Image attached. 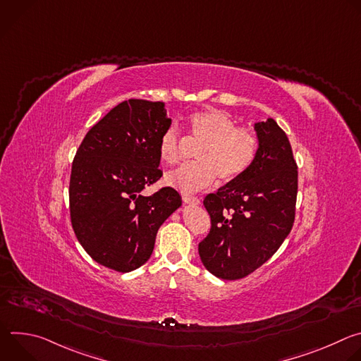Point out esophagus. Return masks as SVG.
Wrapping results in <instances>:
<instances>
[{"label": "esophagus", "mask_w": 361, "mask_h": 361, "mask_svg": "<svg viewBox=\"0 0 361 361\" xmlns=\"http://www.w3.org/2000/svg\"><path fill=\"white\" fill-rule=\"evenodd\" d=\"M183 200L184 202L187 204H191V205H198L200 204V200L197 197H191V195H183Z\"/></svg>", "instance_id": "1"}]
</instances>
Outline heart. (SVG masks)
<instances>
[{
    "instance_id": "b5f03b06",
    "label": "heart",
    "mask_w": 361,
    "mask_h": 361,
    "mask_svg": "<svg viewBox=\"0 0 361 361\" xmlns=\"http://www.w3.org/2000/svg\"><path fill=\"white\" fill-rule=\"evenodd\" d=\"M191 138L201 144L195 152L197 163L184 164L166 176V183L183 192H195L212 185L217 176L234 181L251 166L257 141L247 127H237L235 120L223 110H204L190 117ZM184 148L177 127L167 128L159 141L160 159L176 164Z\"/></svg>"
}]
</instances>
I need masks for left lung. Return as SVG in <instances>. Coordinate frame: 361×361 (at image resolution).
Wrapping results in <instances>:
<instances>
[{
    "label": "left lung",
    "instance_id": "1",
    "mask_svg": "<svg viewBox=\"0 0 361 361\" xmlns=\"http://www.w3.org/2000/svg\"><path fill=\"white\" fill-rule=\"evenodd\" d=\"M259 148L247 171L204 198L212 219L198 244L212 274L238 280L263 266L290 234L295 217L297 164L286 133L269 118L255 123Z\"/></svg>",
    "mask_w": 361,
    "mask_h": 361
}]
</instances>
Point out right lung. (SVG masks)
<instances>
[{"instance_id": "obj_1", "label": "right lung", "mask_w": 361, "mask_h": 361, "mask_svg": "<svg viewBox=\"0 0 361 361\" xmlns=\"http://www.w3.org/2000/svg\"><path fill=\"white\" fill-rule=\"evenodd\" d=\"M170 126L164 102L131 98L92 126L77 149L68 190L71 224L98 264L118 273L141 267L160 226L181 205L171 187L141 194L163 176L159 141Z\"/></svg>"}]
</instances>
